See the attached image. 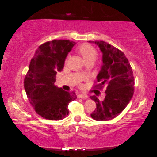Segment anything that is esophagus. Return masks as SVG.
I'll return each mask as SVG.
<instances>
[{
    "label": "esophagus",
    "mask_w": 157,
    "mask_h": 157,
    "mask_svg": "<svg viewBox=\"0 0 157 157\" xmlns=\"http://www.w3.org/2000/svg\"><path fill=\"white\" fill-rule=\"evenodd\" d=\"M78 98H82V99H87L88 96L86 94H79L78 95Z\"/></svg>",
    "instance_id": "obj_1"
}]
</instances>
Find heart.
<instances>
[{
    "label": "heart",
    "mask_w": 157,
    "mask_h": 157,
    "mask_svg": "<svg viewBox=\"0 0 157 157\" xmlns=\"http://www.w3.org/2000/svg\"><path fill=\"white\" fill-rule=\"evenodd\" d=\"M78 51L86 62L90 61V60L94 61L98 54L95 48L93 46H91V44L87 43L80 45L78 48Z\"/></svg>",
    "instance_id": "obj_1"
}]
</instances>
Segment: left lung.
<instances>
[{"label":"left lung","mask_w":157,"mask_h":157,"mask_svg":"<svg viewBox=\"0 0 157 157\" xmlns=\"http://www.w3.org/2000/svg\"><path fill=\"white\" fill-rule=\"evenodd\" d=\"M89 42L97 44L103 52V65L97 76L99 83L94 87L101 90L104 85L107 86L103 101L95 95L90 97L96 103L91 117L96 121L113 119L124 109L133 95L135 79L132 67L124 54L117 48L104 41Z\"/></svg>","instance_id":"left-lung-1"}]
</instances>
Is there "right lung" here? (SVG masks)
I'll return each mask as SVG.
<instances>
[{"label": "right lung", "instance_id": "1", "mask_svg": "<svg viewBox=\"0 0 157 157\" xmlns=\"http://www.w3.org/2000/svg\"><path fill=\"white\" fill-rule=\"evenodd\" d=\"M76 43L54 40L40 45L32 58L24 86L36 113L49 120H60L69 113V103L76 99L75 92L56 87V75L63 67L66 56Z\"/></svg>", "mask_w": 157, "mask_h": 157}]
</instances>
